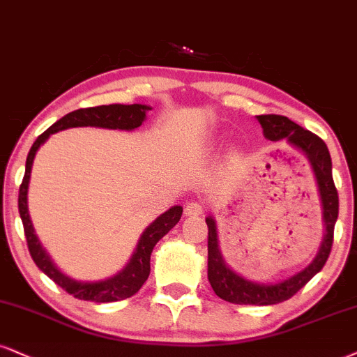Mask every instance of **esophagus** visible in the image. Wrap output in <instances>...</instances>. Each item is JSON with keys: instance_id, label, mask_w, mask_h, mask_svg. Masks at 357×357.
I'll return each instance as SVG.
<instances>
[{"instance_id": "34e87169", "label": "esophagus", "mask_w": 357, "mask_h": 357, "mask_svg": "<svg viewBox=\"0 0 357 357\" xmlns=\"http://www.w3.org/2000/svg\"><path fill=\"white\" fill-rule=\"evenodd\" d=\"M205 212V206L200 204V202H190L185 206V215L187 217H199Z\"/></svg>"}]
</instances>
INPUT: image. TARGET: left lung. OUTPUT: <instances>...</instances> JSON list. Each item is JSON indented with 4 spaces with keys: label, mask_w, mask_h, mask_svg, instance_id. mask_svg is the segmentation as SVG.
Segmentation results:
<instances>
[{
    "label": "left lung",
    "mask_w": 357,
    "mask_h": 357,
    "mask_svg": "<svg viewBox=\"0 0 357 357\" xmlns=\"http://www.w3.org/2000/svg\"><path fill=\"white\" fill-rule=\"evenodd\" d=\"M258 122L263 127V134L268 140H286L289 145L303 152L313 167L316 182H318L321 204H323V220L326 233L321 241L319 252L313 261L296 275L289 276L280 283H255V281L241 278L235 271L230 270L223 261L222 253L218 248L217 225L212 217H206L205 222L208 225V281L212 284L217 296L235 305H276L283 303L296 294L310 281L316 273L323 270L324 263L331 253L334 225H336L337 212H340V199L333 180L331 155L323 139L313 132L303 129L301 126L294 124L284 116L266 114L257 116Z\"/></svg>",
    "instance_id": "obj_1"
}]
</instances>
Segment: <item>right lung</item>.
Wrapping results in <instances>:
<instances>
[{"mask_svg":"<svg viewBox=\"0 0 357 357\" xmlns=\"http://www.w3.org/2000/svg\"><path fill=\"white\" fill-rule=\"evenodd\" d=\"M151 111L149 105L144 104H109V105H98V107H87L77 109L66 114L63 119L54 122L50 129L44 130L41 135L33 144L31 151L26 158V172L23 182L20 185V197H17V208H20L21 220H23L26 241H28V250L31 258L36 263V266L41 270L44 275H47L54 281L57 286L73 294L77 300L94 301V303H112L121 301L126 298L134 296L135 293L142 288L145 280L149 278L151 273V255L153 246L162 236L167 235L172 228L178 223L182 217L183 208L180 205L172 206L165 213L145 228V231L140 236L137 248L132 255L130 261L127 263L122 271L111 278L102 281H76L64 273L57 270V266L51 261L50 255L39 243L36 233H34L33 223H31L29 212H28V187L31 177V167H33L34 155H36L38 149L50 139L51 134L54 132L69 129V127H102V129H119V130H134L142 126L145 121V112Z\"/></svg>","mask_w":357,"mask_h":357,"instance_id":"right-lung-1","label":"right lung"}]
</instances>
